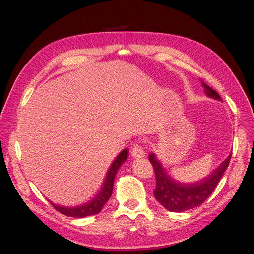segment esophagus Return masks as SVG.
Masks as SVG:
<instances>
[{"mask_svg": "<svg viewBox=\"0 0 254 254\" xmlns=\"http://www.w3.org/2000/svg\"><path fill=\"white\" fill-rule=\"evenodd\" d=\"M129 152H130L131 156L134 157V158H142V157L145 156V152H144L143 148L137 143L131 146Z\"/></svg>", "mask_w": 254, "mask_h": 254, "instance_id": "1", "label": "esophagus"}]
</instances>
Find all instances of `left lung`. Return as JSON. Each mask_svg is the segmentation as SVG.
<instances>
[{
    "label": "left lung",
    "mask_w": 254,
    "mask_h": 254,
    "mask_svg": "<svg viewBox=\"0 0 254 254\" xmlns=\"http://www.w3.org/2000/svg\"><path fill=\"white\" fill-rule=\"evenodd\" d=\"M203 86L206 89L208 97L221 100L218 93L212 87L204 82ZM231 157L232 155L230 154V156L207 178L192 184H184L173 180L170 175L167 174L161 163L157 161L155 155L150 153L149 161L153 167L156 178V186L153 191L154 197L159 204L171 212H183L202 205L215 190L223 173L229 167Z\"/></svg>",
    "instance_id": "obj_1"
}]
</instances>
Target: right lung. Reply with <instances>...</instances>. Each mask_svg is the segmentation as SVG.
Listing matches in <instances>:
<instances>
[{
  "label": "right lung",
  "instance_id": "1",
  "mask_svg": "<svg viewBox=\"0 0 254 254\" xmlns=\"http://www.w3.org/2000/svg\"><path fill=\"white\" fill-rule=\"evenodd\" d=\"M128 150L125 149L122 152L118 154V156L115 158V161L111 165L108 173H107V176L104 182L103 188L101 191L93 197L90 202L83 204L81 206H77V207H62L56 204H52L53 208H55L57 211H59L62 214L65 216H70V217H76V218H82L90 215H95L98 214V213L101 212L103 207L106 205V203L108 202V199L110 198L113 190V182L115 179V175L117 173V170L120 168L126 162V159L127 158Z\"/></svg>",
  "mask_w": 254,
  "mask_h": 254
}]
</instances>
